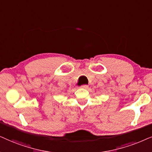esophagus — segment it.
Masks as SVG:
<instances>
[{
    "label": "esophagus",
    "mask_w": 152,
    "mask_h": 152,
    "mask_svg": "<svg viewBox=\"0 0 152 152\" xmlns=\"http://www.w3.org/2000/svg\"><path fill=\"white\" fill-rule=\"evenodd\" d=\"M80 88H83V89H88V85H83V86H80Z\"/></svg>",
    "instance_id": "esophagus-1"
}]
</instances>
